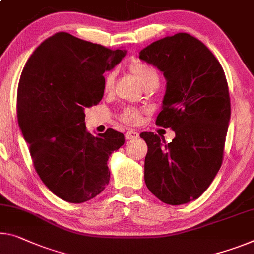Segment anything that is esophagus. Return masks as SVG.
Listing matches in <instances>:
<instances>
[{
    "label": "esophagus",
    "mask_w": 254,
    "mask_h": 254,
    "mask_svg": "<svg viewBox=\"0 0 254 254\" xmlns=\"http://www.w3.org/2000/svg\"><path fill=\"white\" fill-rule=\"evenodd\" d=\"M125 137H126V139H128V140L136 139V138L139 137V134L135 130H128V131H126V134H125Z\"/></svg>",
    "instance_id": "1"
}]
</instances>
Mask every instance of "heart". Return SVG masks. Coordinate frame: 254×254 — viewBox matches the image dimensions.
Returning <instances> with one entry per match:
<instances>
[{"instance_id":"heart-1","label":"heart","mask_w":254,"mask_h":254,"mask_svg":"<svg viewBox=\"0 0 254 254\" xmlns=\"http://www.w3.org/2000/svg\"><path fill=\"white\" fill-rule=\"evenodd\" d=\"M130 71L134 75L140 85L144 88L151 86H159V73L157 72L153 67L149 64H140V62H135L130 65ZM115 83V72H109L104 78V89L105 91H110L114 86ZM120 119L124 123L128 125H136L140 119V112L135 108H126L120 115Z\"/></svg>"}]
</instances>
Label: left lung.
<instances>
[{
    "label": "left lung",
    "instance_id": "obj_1",
    "mask_svg": "<svg viewBox=\"0 0 254 254\" xmlns=\"http://www.w3.org/2000/svg\"><path fill=\"white\" fill-rule=\"evenodd\" d=\"M166 78V93L155 124L175 131L173 142L142 132L147 144L144 181L160 201L179 205L196 200L219 171L231 100L219 61L200 40L178 33L139 52Z\"/></svg>",
    "mask_w": 254,
    "mask_h": 254
}]
</instances>
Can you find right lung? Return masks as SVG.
Wrapping results in <instances>:
<instances>
[{"label": "right lung", "mask_w": 254, "mask_h": 254, "mask_svg": "<svg viewBox=\"0 0 254 254\" xmlns=\"http://www.w3.org/2000/svg\"><path fill=\"white\" fill-rule=\"evenodd\" d=\"M126 53L60 32L41 43L21 72L19 127L42 182L70 203L102 192L110 181L108 160L125 143L111 128L88 132L84 111L102 100L103 73Z\"/></svg>", "instance_id": "obj_1"}]
</instances>
